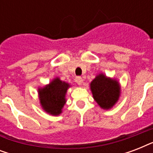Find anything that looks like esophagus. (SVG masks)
<instances>
[{
  "label": "esophagus",
  "mask_w": 153,
  "mask_h": 153,
  "mask_svg": "<svg viewBox=\"0 0 153 153\" xmlns=\"http://www.w3.org/2000/svg\"><path fill=\"white\" fill-rule=\"evenodd\" d=\"M75 82H76L77 83L79 84V85H82V82H83V79H82V77L77 76L76 78H75Z\"/></svg>",
  "instance_id": "34e87169"
}]
</instances>
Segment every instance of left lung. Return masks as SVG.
<instances>
[{"instance_id": "left-lung-1", "label": "left lung", "mask_w": 153, "mask_h": 153, "mask_svg": "<svg viewBox=\"0 0 153 153\" xmlns=\"http://www.w3.org/2000/svg\"><path fill=\"white\" fill-rule=\"evenodd\" d=\"M94 98L102 109H109L118 100L120 86L118 82L100 74L91 83Z\"/></svg>"}]
</instances>
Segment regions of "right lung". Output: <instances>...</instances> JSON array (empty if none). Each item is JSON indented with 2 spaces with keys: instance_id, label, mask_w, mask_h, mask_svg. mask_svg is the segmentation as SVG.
Instances as JSON below:
<instances>
[{
  "instance_id": "obj_1",
  "label": "right lung",
  "mask_w": 153,
  "mask_h": 153,
  "mask_svg": "<svg viewBox=\"0 0 153 153\" xmlns=\"http://www.w3.org/2000/svg\"><path fill=\"white\" fill-rule=\"evenodd\" d=\"M70 85L65 82L55 79L44 88L39 89L40 103L43 109L48 114L59 115L66 103L65 95Z\"/></svg>"
}]
</instances>
